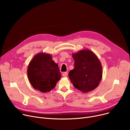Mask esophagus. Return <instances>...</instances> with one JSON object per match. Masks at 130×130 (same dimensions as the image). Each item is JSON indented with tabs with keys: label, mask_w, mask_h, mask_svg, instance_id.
Listing matches in <instances>:
<instances>
[{
	"label": "esophagus",
	"mask_w": 130,
	"mask_h": 130,
	"mask_svg": "<svg viewBox=\"0 0 130 130\" xmlns=\"http://www.w3.org/2000/svg\"><path fill=\"white\" fill-rule=\"evenodd\" d=\"M67 74H68L67 72H63V73L62 75H63V76H64V77H66V76H67Z\"/></svg>",
	"instance_id": "1"
}]
</instances>
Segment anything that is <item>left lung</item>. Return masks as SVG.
Segmentation results:
<instances>
[{"label":"left lung","mask_w":130,"mask_h":130,"mask_svg":"<svg viewBox=\"0 0 130 130\" xmlns=\"http://www.w3.org/2000/svg\"><path fill=\"white\" fill-rule=\"evenodd\" d=\"M74 69L69 76L74 86L83 93L94 90L102 78V66L97 56L90 50L72 54Z\"/></svg>","instance_id":"1"}]
</instances>
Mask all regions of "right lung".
Listing matches in <instances>:
<instances>
[{
  "label": "right lung",
  "mask_w": 130,
  "mask_h": 130,
  "mask_svg": "<svg viewBox=\"0 0 130 130\" xmlns=\"http://www.w3.org/2000/svg\"><path fill=\"white\" fill-rule=\"evenodd\" d=\"M27 75L34 88L46 93L55 87L60 78L61 73L50 54L39 53L30 61Z\"/></svg>",
  "instance_id": "obj_1"
}]
</instances>
